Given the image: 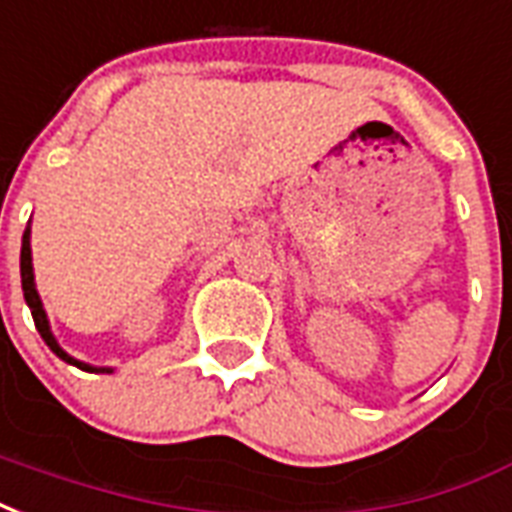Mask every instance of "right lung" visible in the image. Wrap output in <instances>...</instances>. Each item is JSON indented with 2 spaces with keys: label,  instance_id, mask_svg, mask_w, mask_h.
Returning <instances> with one entry per match:
<instances>
[{
  "label": "right lung",
  "instance_id": "obj_1",
  "mask_svg": "<svg viewBox=\"0 0 512 512\" xmlns=\"http://www.w3.org/2000/svg\"><path fill=\"white\" fill-rule=\"evenodd\" d=\"M21 285H24V298L26 304H29V309H32V317H34V325H37V331H40V336L45 339V344L51 347V350L62 358V361L73 363V366H78V369H83V372H97V369H92L89 363H81L75 361V358H70L67 352L56 344L54 333H51V328H48V317H45L43 312V304H40V295H37V290H34V271H32V249H29V227L24 230V241H21ZM102 372H108V369H102Z\"/></svg>",
  "mask_w": 512,
  "mask_h": 512
}]
</instances>
